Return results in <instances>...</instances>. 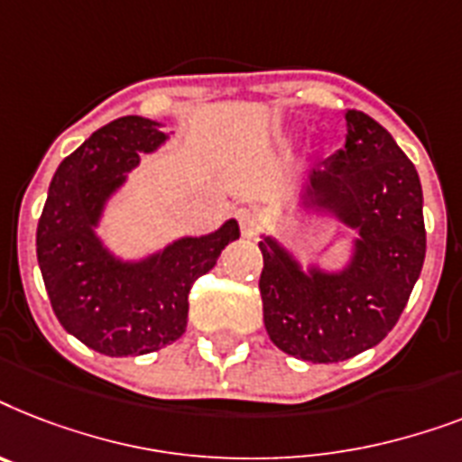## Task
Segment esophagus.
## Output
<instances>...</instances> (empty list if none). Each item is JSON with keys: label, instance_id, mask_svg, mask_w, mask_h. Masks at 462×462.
I'll list each match as a JSON object with an SVG mask.
<instances>
[{"label": "esophagus", "instance_id": "34e87169", "mask_svg": "<svg viewBox=\"0 0 462 462\" xmlns=\"http://www.w3.org/2000/svg\"><path fill=\"white\" fill-rule=\"evenodd\" d=\"M238 224H241L243 236H248L250 238V236L260 234L267 221H264V217H262L257 209L248 208V209H241V212H238Z\"/></svg>", "mask_w": 462, "mask_h": 462}]
</instances>
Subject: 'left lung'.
<instances>
[{"instance_id": "left-lung-1", "label": "left lung", "mask_w": 462, "mask_h": 462, "mask_svg": "<svg viewBox=\"0 0 462 462\" xmlns=\"http://www.w3.org/2000/svg\"><path fill=\"white\" fill-rule=\"evenodd\" d=\"M346 147L315 176L317 205L360 231L343 274L295 267L272 238L260 241L264 327L276 348L310 363H341L386 338L422 272L427 234L418 171L391 133L348 109Z\"/></svg>"}]
</instances>
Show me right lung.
I'll use <instances>...</instances> for the list:
<instances>
[{"instance_id":"right-lung-1","label":"right lung","mask_w":462,"mask_h":462,"mask_svg":"<svg viewBox=\"0 0 462 462\" xmlns=\"http://www.w3.org/2000/svg\"><path fill=\"white\" fill-rule=\"evenodd\" d=\"M143 116L99 128L69 154L38 221V262L51 310L69 334L109 357L145 356L183 336L188 293L241 236L236 221L205 238L173 243L140 264H121L92 234L102 202L164 133Z\"/></svg>"}]
</instances>
